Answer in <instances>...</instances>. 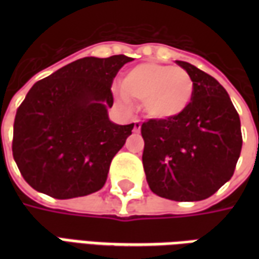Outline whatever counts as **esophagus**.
Listing matches in <instances>:
<instances>
[{
    "instance_id": "1",
    "label": "esophagus",
    "mask_w": 259,
    "mask_h": 259,
    "mask_svg": "<svg viewBox=\"0 0 259 259\" xmlns=\"http://www.w3.org/2000/svg\"><path fill=\"white\" fill-rule=\"evenodd\" d=\"M133 123H135V126H133V132H135V133H139L141 129L140 120H139V119H135V122H133Z\"/></svg>"
}]
</instances>
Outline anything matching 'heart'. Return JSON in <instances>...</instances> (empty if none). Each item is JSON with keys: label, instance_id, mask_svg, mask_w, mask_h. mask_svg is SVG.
Here are the masks:
<instances>
[{"label": "heart", "instance_id": "obj_1", "mask_svg": "<svg viewBox=\"0 0 259 259\" xmlns=\"http://www.w3.org/2000/svg\"><path fill=\"white\" fill-rule=\"evenodd\" d=\"M193 94L194 83L186 70L172 65L146 62L124 74L120 97L144 101L150 118L172 119L189 108Z\"/></svg>", "mask_w": 259, "mask_h": 259}]
</instances>
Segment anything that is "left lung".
<instances>
[{
  "label": "left lung",
  "instance_id": "obj_1",
  "mask_svg": "<svg viewBox=\"0 0 259 259\" xmlns=\"http://www.w3.org/2000/svg\"><path fill=\"white\" fill-rule=\"evenodd\" d=\"M194 94L185 112L141 124L143 166L152 193L174 201H201L233 176L243 137L239 113L219 81L194 65Z\"/></svg>",
  "mask_w": 259,
  "mask_h": 259
}]
</instances>
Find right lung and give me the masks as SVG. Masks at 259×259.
<instances>
[{"instance_id":"obj_1","label":"right lung","mask_w":259,"mask_h":259,"mask_svg":"<svg viewBox=\"0 0 259 259\" xmlns=\"http://www.w3.org/2000/svg\"><path fill=\"white\" fill-rule=\"evenodd\" d=\"M130 61L85 57L29 90L15 116L12 154L34 190L66 200L105 185L111 161L133 129L112 123L107 112L113 79Z\"/></svg>"}]
</instances>
